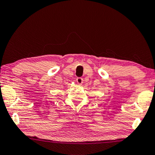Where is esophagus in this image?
I'll list each match as a JSON object with an SVG mask.
<instances>
[{
  "label": "esophagus",
  "mask_w": 155,
  "mask_h": 155,
  "mask_svg": "<svg viewBox=\"0 0 155 155\" xmlns=\"http://www.w3.org/2000/svg\"><path fill=\"white\" fill-rule=\"evenodd\" d=\"M77 83L78 84V85H82L83 83V78L81 77H77Z\"/></svg>",
  "instance_id": "34e87169"
}]
</instances>
